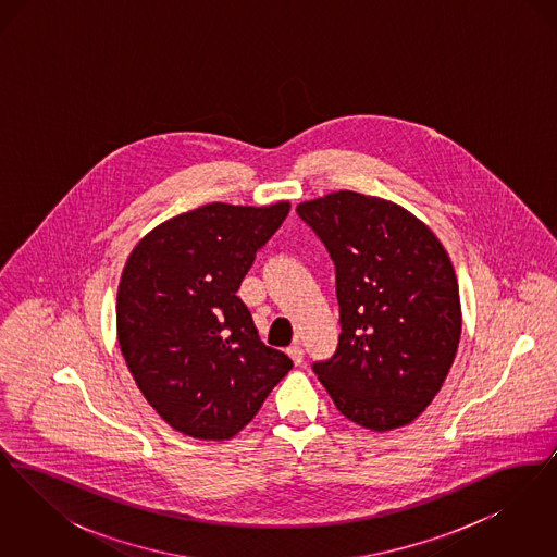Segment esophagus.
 <instances>
[{
    "label": "esophagus",
    "instance_id": "obj_1",
    "mask_svg": "<svg viewBox=\"0 0 557 557\" xmlns=\"http://www.w3.org/2000/svg\"><path fill=\"white\" fill-rule=\"evenodd\" d=\"M288 355H290V359L296 366H300V363H302V357H305V352H302V348H300V343H294V345L288 346Z\"/></svg>",
    "mask_w": 557,
    "mask_h": 557
}]
</instances>
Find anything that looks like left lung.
I'll list each match as a JSON object with an SVG mask.
<instances>
[{"label":"left lung","instance_id":"obj_1","mask_svg":"<svg viewBox=\"0 0 557 557\" xmlns=\"http://www.w3.org/2000/svg\"><path fill=\"white\" fill-rule=\"evenodd\" d=\"M336 267L341 338L313 371L338 411L386 432L441 391L459 336V286L430 227L391 200L332 191L296 207Z\"/></svg>","mask_w":557,"mask_h":557}]
</instances>
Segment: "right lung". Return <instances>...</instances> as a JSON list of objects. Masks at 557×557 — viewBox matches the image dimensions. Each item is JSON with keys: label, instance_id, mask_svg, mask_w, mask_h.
I'll list each match as a JSON object with an SVG mask.
<instances>
[{"label": "right lung", "instance_id": "1", "mask_svg": "<svg viewBox=\"0 0 557 557\" xmlns=\"http://www.w3.org/2000/svg\"><path fill=\"white\" fill-rule=\"evenodd\" d=\"M288 212L290 202L205 205L160 223L127 259L116 294L121 352L141 395L186 436H236L292 370L236 294Z\"/></svg>", "mask_w": 557, "mask_h": 557}]
</instances>
